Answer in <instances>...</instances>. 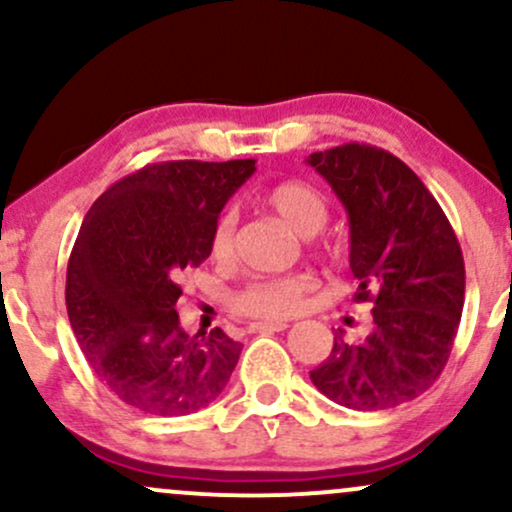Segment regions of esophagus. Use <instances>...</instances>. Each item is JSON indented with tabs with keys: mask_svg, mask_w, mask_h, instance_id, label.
Masks as SVG:
<instances>
[{
	"mask_svg": "<svg viewBox=\"0 0 512 512\" xmlns=\"http://www.w3.org/2000/svg\"><path fill=\"white\" fill-rule=\"evenodd\" d=\"M286 322H252L248 327L250 332H284L286 330Z\"/></svg>",
	"mask_w": 512,
	"mask_h": 512,
	"instance_id": "34e87169",
	"label": "esophagus"
}]
</instances>
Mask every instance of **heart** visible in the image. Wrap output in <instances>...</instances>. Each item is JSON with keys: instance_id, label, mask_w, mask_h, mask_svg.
I'll use <instances>...</instances> for the list:
<instances>
[{"instance_id": "heart-1", "label": "heart", "mask_w": 512, "mask_h": 512, "mask_svg": "<svg viewBox=\"0 0 512 512\" xmlns=\"http://www.w3.org/2000/svg\"><path fill=\"white\" fill-rule=\"evenodd\" d=\"M264 204L279 216L286 226L298 236H315L322 231L330 216L327 199L320 190L301 180L279 182L269 187L264 195ZM233 240V219L221 216L211 231V255L226 257L231 252ZM313 281L305 274L279 276V279H264L250 284L236 296V308L243 315L264 317V320H279L298 313L303 305L305 293L310 291Z\"/></svg>"}]
</instances>
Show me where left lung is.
I'll use <instances>...</instances> for the list:
<instances>
[{"label": "left lung", "mask_w": 512, "mask_h": 512, "mask_svg": "<svg viewBox=\"0 0 512 512\" xmlns=\"http://www.w3.org/2000/svg\"><path fill=\"white\" fill-rule=\"evenodd\" d=\"M349 216L356 303L373 305L370 332L349 344L334 334L310 380L358 411L419 397L448 363L464 305L460 243L436 197L397 156L344 144L308 156Z\"/></svg>", "instance_id": "8db88e82"}]
</instances>
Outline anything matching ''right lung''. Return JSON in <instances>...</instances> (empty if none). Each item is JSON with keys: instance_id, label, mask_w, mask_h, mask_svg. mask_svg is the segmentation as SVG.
Returning a JSON list of instances; mask_svg holds the SVG:
<instances>
[{"instance_id": "add662e5", "label": "right lung", "mask_w": 512, "mask_h": 512, "mask_svg": "<svg viewBox=\"0 0 512 512\" xmlns=\"http://www.w3.org/2000/svg\"><path fill=\"white\" fill-rule=\"evenodd\" d=\"M255 161L151 163L93 202L67 264V315L110 392L151 416H182L221 395L243 344L180 327L182 269L211 255V231Z\"/></svg>"}]
</instances>
